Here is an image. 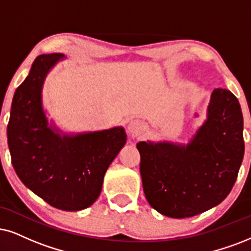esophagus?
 <instances>
[{"mask_svg":"<svg viewBox=\"0 0 251 251\" xmlns=\"http://www.w3.org/2000/svg\"><path fill=\"white\" fill-rule=\"evenodd\" d=\"M145 129H146L145 123L141 122V120H139V119L131 120L127 126V131L132 138H135V136L142 134V133L145 132Z\"/></svg>","mask_w":251,"mask_h":251,"instance_id":"obj_1","label":"esophagus"}]
</instances>
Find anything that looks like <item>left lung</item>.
<instances>
[{
  "instance_id": "1",
  "label": "left lung",
  "mask_w": 251,
  "mask_h": 251,
  "mask_svg": "<svg viewBox=\"0 0 251 251\" xmlns=\"http://www.w3.org/2000/svg\"><path fill=\"white\" fill-rule=\"evenodd\" d=\"M140 174L149 205L167 217L201 214L229 195L244 155L237 98L214 89L205 122L186 145L140 141Z\"/></svg>"
}]
</instances>
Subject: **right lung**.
Listing matches in <instances>:
<instances>
[{
	"mask_svg": "<svg viewBox=\"0 0 251 251\" xmlns=\"http://www.w3.org/2000/svg\"><path fill=\"white\" fill-rule=\"evenodd\" d=\"M61 53L34 60L12 98L7 136L14 169L22 183L47 204L62 211H81L100 195L107 168L126 144L125 129L62 132L49 122L43 87Z\"/></svg>",
	"mask_w": 251,
	"mask_h": 251,
	"instance_id": "1",
	"label": "right lung"
}]
</instances>
